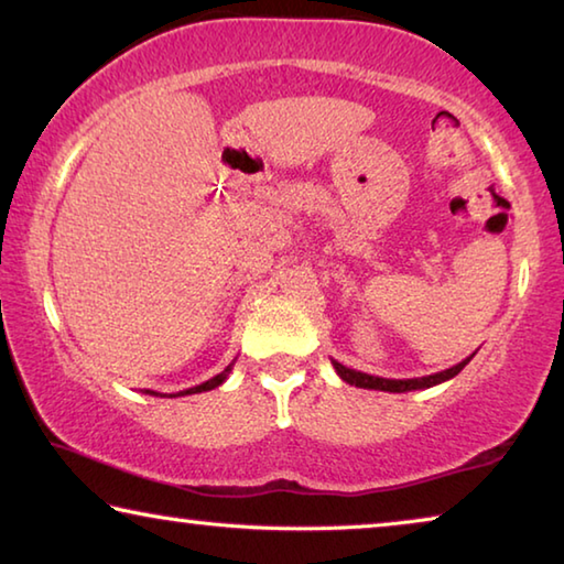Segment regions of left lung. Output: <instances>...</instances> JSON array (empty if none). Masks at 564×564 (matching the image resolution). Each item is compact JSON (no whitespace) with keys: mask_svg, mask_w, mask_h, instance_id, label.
I'll return each mask as SVG.
<instances>
[{"mask_svg":"<svg viewBox=\"0 0 564 564\" xmlns=\"http://www.w3.org/2000/svg\"><path fill=\"white\" fill-rule=\"evenodd\" d=\"M475 352L457 362V366H453V368L441 370V373H433V376H423V378H380V376L360 373V370L343 366V362H338V360H330V362H333V368H336V373L350 386L368 388V390H386V393H408V390H425V388L441 386V383H445V380L455 378L467 366V362L475 358Z\"/></svg>","mask_w":564,"mask_h":564,"instance_id":"left-lung-1","label":"left lung"}]
</instances>
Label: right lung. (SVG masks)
<instances>
[{
	"label": "right lung",
	"instance_id": "add662e5",
	"mask_svg": "<svg viewBox=\"0 0 564 564\" xmlns=\"http://www.w3.org/2000/svg\"><path fill=\"white\" fill-rule=\"evenodd\" d=\"M231 368H234V362L231 366H226L221 373L218 376H214V378H208L206 383H202V386H194V388H188V390H178L176 395H161V393H156V390H144L147 395H161V398H178V395H194V393H204V390H214V388H218L224 383V380L228 378V373H231Z\"/></svg>",
	"mask_w": 564,
	"mask_h": 564
}]
</instances>
